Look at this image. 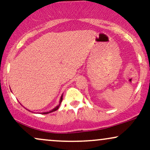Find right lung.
<instances>
[{"instance_id":"1","label":"right lung","mask_w":150,"mask_h":150,"mask_svg":"<svg viewBox=\"0 0 150 150\" xmlns=\"http://www.w3.org/2000/svg\"><path fill=\"white\" fill-rule=\"evenodd\" d=\"M62 100H63V94H62V95H61V99H60L59 104H58V106H56V107H55L54 108H53V109H52V110H51V111H46V112H42V113H41V114H47V113H49L53 112V111H56V110H58V108H59L60 105H61V103ZM27 110H28V109H27ZM29 111H30V110H29Z\"/></svg>"}]
</instances>
